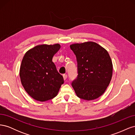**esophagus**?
I'll return each mask as SVG.
<instances>
[{
    "label": "esophagus",
    "mask_w": 135,
    "mask_h": 135,
    "mask_svg": "<svg viewBox=\"0 0 135 135\" xmlns=\"http://www.w3.org/2000/svg\"><path fill=\"white\" fill-rule=\"evenodd\" d=\"M63 77H64V80H66V78H68V75L66 74H64L63 75Z\"/></svg>",
    "instance_id": "obj_1"
}]
</instances>
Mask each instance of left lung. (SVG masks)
<instances>
[{"mask_svg": "<svg viewBox=\"0 0 135 135\" xmlns=\"http://www.w3.org/2000/svg\"><path fill=\"white\" fill-rule=\"evenodd\" d=\"M77 61L78 76L71 85L76 96L92 100L105 92L111 81L113 64L108 51L93 42L70 45Z\"/></svg>", "mask_w": 135, "mask_h": 135, "instance_id": "obj_1", "label": "left lung"}]
</instances>
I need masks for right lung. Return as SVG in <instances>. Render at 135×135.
Returning <instances> with one entry per match:
<instances>
[{
  "instance_id": "1",
  "label": "right lung",
  "mask_w": 135,
  "mask_h": 135,
  "mask_svg": "<svg viewBox=\"0 0 135 135\" xmlns=\"http://www.w3.org/2000/svg\"><path fill=\"white\" fill-rule=\"evenodd\" d=\"M60 45H38L26 52L22 60L20 76L26 92L32 98L46 101L55 97L64 81L52 62Z\"/></svg>"
}]
</instances>
